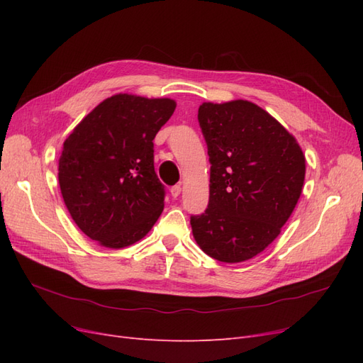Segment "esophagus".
<instances>
[{"label":"esophagus","mask_w":363,"mask_h":363,"mask_svg":"<svg viewBox=\"0 0 363 363\" xmlns=\"http://www.w3.org/2000/svg\"><path fill=\"white\" fill-rule=\"evenodd\" d=\"M180 192H182V186L180 184H175V186H172V188H171V195L174 196V199H177V196L180 195Z\"/></svg>","instance_id":"esophagus-1"}]
</instances>
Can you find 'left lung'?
Masks as SVG:
<instances>
[{
	"instance_id": "1",
	"label": "left lung",
	"mask_w": 363,
	"mask_h": 363,
	"mask_svg": "<svg viewBox=\"0 0 363 363\" xmlns=\"http://www.w3.org/2000/svg\"><path fill=\"white\" fill-rule=\"evenodd\" d=\"M199 123L211 162L208 204L191 216L192 233L211 257L236 263L280 235L298 201L306 160L300 145L250 101L203 103Z\"/></svg>"
}]
</instances>
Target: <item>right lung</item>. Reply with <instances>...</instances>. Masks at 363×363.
I'll list each match as a JSON object with an SVG mask.
<instances>
[{
	"label": "right lung",
	"mask_w": 363,
	"mask_h": 363,
	"mask_svg": "<svg viewBox=\"0 0 363 363\" xmlns=\"http://www.w3.org/2000/svg\"><path fill=\"white\" fill-rule=\"evenodd\" d=\"M174 111L169 98L118 94L98 104L65 140L59 160L63 201L98 244L128 247L159 219L167 191L155 171L152 139Z\"/></svg>",
	"instance_id": "right-lung-1"
}]
</instances>
